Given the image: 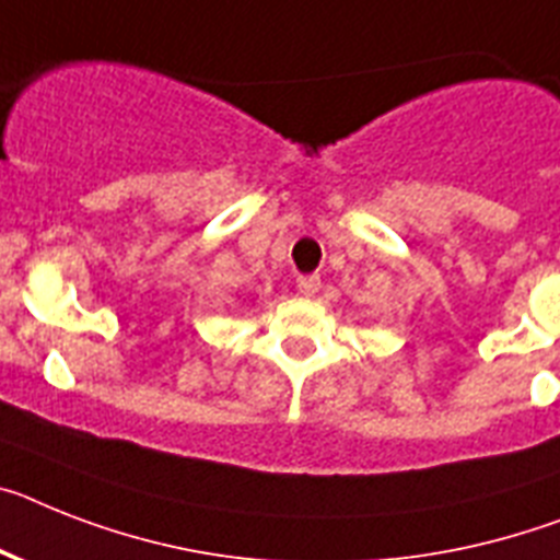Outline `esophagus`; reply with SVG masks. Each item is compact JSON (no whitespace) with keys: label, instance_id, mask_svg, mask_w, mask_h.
Returning <instances> with one entry per match:
<instances>
[{"label":"esophagus","instance_id":"esophagus-1","mask_svg":"<svg viewBox=\"0 0 560 560\" xmlns=\"http://www.w3.org/2000/svg\"><path fill=\"white\" fill-rule=\"evenodd\" d=\"M295 288H299L302 295H316L318 288H322V279H318V276H299Z\"/></svg>","mask_w":560,"mask_h":560}]
</instances>
